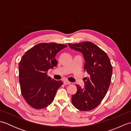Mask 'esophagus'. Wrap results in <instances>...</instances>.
<instances>
[{
	"mask_svg": "<svg viewBox=\"0 0 131 131\" xmlns=\"http://www.w3.org/2000/svg\"><path fill=\"white\" fill-rule=\"evenodd\" d=\"M63 84L65 85H69V84H71V82L68 81V80H64L63 82Z\"/></svg>",
	"mask_w": 131,
	"mask_h": 131,
	"instance_id": "1",
	"label": "esophagus"
}]
</instances>
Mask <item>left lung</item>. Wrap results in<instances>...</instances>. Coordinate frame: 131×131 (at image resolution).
Masks as SVG:
<instances>
[{"instance_id": "left-lung-1", "label": "left lung", "mask_w": 131, "mask_h": 131, "mask_svg": "<svg viewBox=\"0 0 131 131\" xmlns=\"http://www.w3.org/2000/svg\"><path fill=\"white\" fill-rule=\"evenodd\" d=\"M68 45L71 49L82 53L85 61L84 70L89 74L84 87L76 85L77 92L71 97L72 103L79 110H92L100 104L109 88L113 73L110 60L104 51L90 41Z\"/></svg>"}]
</instances>
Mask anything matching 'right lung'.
<instances>
[{
  "label": "right lung",
  "instance_id": "obj_1",
  "mask_svg": "<svg viewBox=\"0 0 131 131\" xmlns=\"http://www.w3.org/2000/svg\"><path fill=\"white\" fill-rule=\"evenodd\" d=\"M67 46L54 43H40L28 50L19 63L21 92L26 102L37 109L45 108L53 102L61 80L47 76V71L57 65L56 56Z\"/></svg>",
  "mask_w": 131,
  "mask_h": 131
}]
</instances>
